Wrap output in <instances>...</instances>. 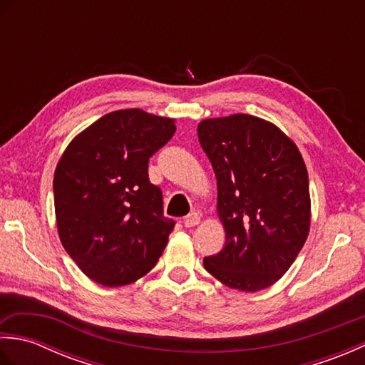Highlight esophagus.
<instances>
[{
	"instance_id": "esophagus-1",
	"label": "esophagus",
	"mask_w": 365,
	"mask_h": 365,
	"mask_svg": "<svg viewBox=\"0 0 365 365\" xmlns=\"http://www.w3.org/2000/svg\"><path fill=\"white\" fill-rule=\"evenodd\" d=\"M199 222H200V216L196 212H191L190 215L185 216V220H183L185 227H195Z\"/></svg>"
}]
</instances>
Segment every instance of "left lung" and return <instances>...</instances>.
Returning a JSON list of instances; mask_svg holds the SVG:
<instances>
[{
  "mask_svg": "<svg viewBox=\"0 0 365 365\" xmlns=\"http://www.w3.org/2000/svg\"><path fill=\"white\" fill-rule=\"evenodd\" d=\"M197 136L218 182L226 230L224 247L204 267L230 289H267L290 268L309 234L304 160L276 125L250 114L202 120Z\"/></svg>",
  "mask_w": 365,
  "mask_h": 365,
  "instance_id": "obj_1",
  "label": "left lung"
}]
</instances>
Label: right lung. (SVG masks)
Instances as JSON below:
<instances>
[{
  "label": "right lung",
  "instance_id": "add662e5",
  "mask_svg": "<svg viewBox=\"0 0 365 365\" xmlns=\"http://www.w3.org/2000/svg\"><path fill=\"white\" fill-rule=\"evenodd\" d=\"M175 133L141 110L100 118L61 157L53 180L61 243L92 281L119 287L157 265L175 221L149 180V160Z\"/></svg>",
  "mask_w": 365,
  "mask_h": 365
}]
</instances>
